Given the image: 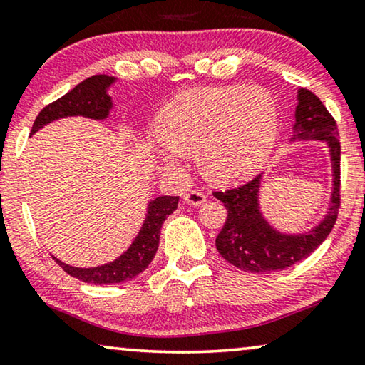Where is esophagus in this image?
Segmentation results:
<instances>
[{
	"label": "esophagus",
	"mask_w": 365,
	"mask_h": 365,
	"mask_svg": "<svg viewBox=\"0 0 365 365\" xmlns=\"http://www.w3.org/2000/svg\"><path fill=\"white\" fill-rule=\"evenodd\" d=\"M183 200H185V203H188V205L201 206L206 201V195L198 192V190H190L188 193H185Z\"/></svg>",
	"instance_id": "obj_1"
}]
</instances>
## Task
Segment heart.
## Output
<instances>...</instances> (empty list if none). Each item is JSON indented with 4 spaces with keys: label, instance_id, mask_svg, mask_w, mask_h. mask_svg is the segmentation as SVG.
Segmentation results:
<instances>
[{
    "label": "heart",
    "instance_id": "heart-1",
    "mask_svg": "<svg viewBox=\"0 0 365 365\" xmlns=\"http://www.w3.org/2000/svg\"><path fill=\"white\" fill-rule=\"evenodd\" d=\"M153 153L160 165H177L196 154L214 182H232L255 172L273 148L276 103L262 88H201L182 92L160 110Z\"/></svg>",
    "mask_w": 365,
    "mask_h": 365
}]
</instances>
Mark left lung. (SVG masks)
I'll use <instances>...</instances> for the list:
<instances>
[{
	"label": "left lung",
	"mask_w": 365,
	"mask_h": 365,
	"mask_svg": "<svg viewBox=\"0 0 365 365\" xmlns=\"http://www.w3.org/2000/svg\"><path fill=\"white\" fill-rule=\"evenodd\" d=\"M291 143H327L331 160V196L327 214L314 227L299 234L277 230L268 222L259 207V188L263 175L237 188L214 193L221 200L227 219L216 237V248L224 259L248 273L279 271L307 258L331 232L339 210V135L336 121L328 113L322 101L307 89L297 91L296 123L292 126Z\"/></svg>",
	"instance_id": "1"
}]
</instances>
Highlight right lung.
I'll list each match as a JSON object with an SVG mask.
<instances>
[{
    "label": "right lung",
    "instance_id": "right-lung-1",
    "mask_svg": "<svg viewBox=\"0 0 365 365\" xmlns=\"http://www.w3.org/2000/svg\"><path fill=\"white\" fill-rule=\"evenodd\" d=\"M117 83V78L108 74H96L84 79L76 88L71 89L60 99L51 102L38 113L32 125L31 136L51 121L66 117H86L92 120H107L113 101L108 96L110 86ZM178 196H158L148 203L146 217L140 232L131 242V245L113 259V262L94 266V268H76L63 263L53 257L55 262L66 271L69 276L92 284H117L130 281L143 273L158 252L162 224L177 210Z\"/></svg>",
    "mask_w": 365,
    "mask_h": 365
}]
</instances>
